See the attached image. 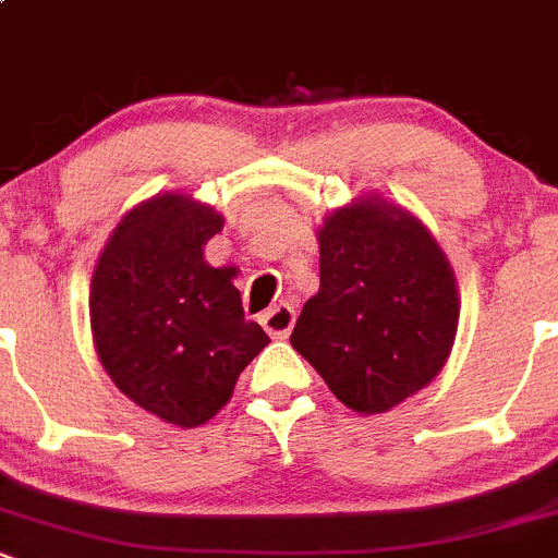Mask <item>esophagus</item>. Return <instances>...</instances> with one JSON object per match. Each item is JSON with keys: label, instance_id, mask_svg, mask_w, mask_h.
<instances>
[{"label": "esophagus", "instance_id": "esophagus-1", "mask_svg": "<svg viewBox=\"0 0 558 558\" xmlns=\"http://www.w3.org/2000/svg\"><path fill=\"white\" fill-rule=\"evenodd\" d=\"M259 324L265 326V331H268L270 337H276V340H284L295 324V310L290 304H279V306H274V310H268V313H263Z\"/></svg>", "mask_w": 558, "mask_h": 558}]
</instances>
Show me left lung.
I'll use <instances>...</instances> for the list:
<instances>
[{
	"mask_svg": "<svg viewBox=\"0 0 558 558\" xmlns=\"http://www.w3.org/2000/svg\"><path fill=\"white\" fill-rule=\"evenodd\" d=\"M318 243L320 290L290 342L345 407L390 412L451 354L459 324L451 263L415 216L379 196L326 216Z\"/></svg>",
	"mask_w": 558,
	"mask_h": 558,
	"instance_id": "left-lung-1",
	"label": "left lung"
}]
</instances>
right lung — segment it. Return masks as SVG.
Listing matches in <instances>:
<instances>
[{"mask_svg":"<svg viewBox=\"0 0 558 558\" xmlns=\"http://www.w3.org/2000/svg\"><path fill=\"white\" fill-rule=\"evenodd\" d=\"M223 218L185 193L137 204L112 229L90 279L96 354L126 398L173 426L207 423L268 345L245 320L234 268L204 245Z\"/></svg>","mask_w":558,"mask_h":558,"instance_id":"1","label":"right lung"}]
</instances>
